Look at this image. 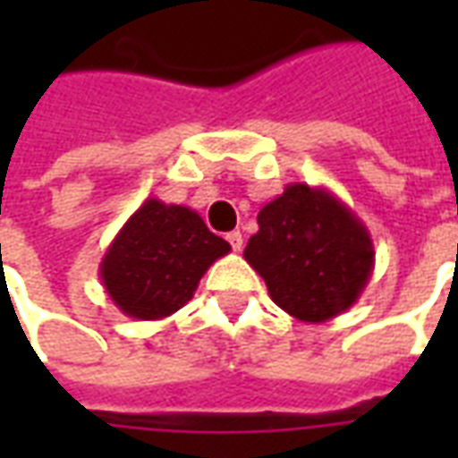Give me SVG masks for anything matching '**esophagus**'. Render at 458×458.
Returning <instances> with one entry per match:
<instances>
[{
    "label": "esophagus",
    "instance_id": "obj_1",
    "mask_svg": "<svg viewBox=\"0 0 458 458\" xmlns=\"http://www.w3.org/2000/svg\"><path fill=\"white\" fill-rule=\"evenodd\" d=\"M225 240H228L230 248L235 250V252H240V250H242V233H240V230H233V233H228V235H225Z\"/></svg>",
    "mask_w": 458,
    "mask_h": 458
}]
</instances>
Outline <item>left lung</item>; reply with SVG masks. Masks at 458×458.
Returning a JSON list of instances; mask_svg holds the SVG:
<instances>
[{
  "instance_id": "8db88e82",
  "label": "left lung",
  "mask_w": 458,
  "mask_h": 458,
  "mask_svg": "<svg viewBox=\"0 0 458 458\" xmlns=\"http://www.w3.org/2000/svg\"><path fill=\"white\" fill-rule=\"evenodd\" d=\"M242 258L289 317L321 324L363 294L375 250L363 220L328 189L289 183L258 213Z\"/></svg>"
}]
</instances>
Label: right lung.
<instances>
[{"label": "right lung", "mask_w": 458, "mask_h": 458, "mask_svg": "<svg viewBox=\"0 0 458 458\" xmlns=\"http://www.w3.org/2000/svg\"><path fill=\"white\" fill-rule=\"evenodd\" d=\"M228 252L196 210L147 199L105 250L100 279L122 314L157 321L189 304L206 269Z\"/></svg>", "instance_id": "right-lung-1"}]
</instances>
